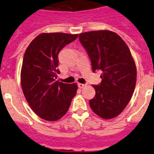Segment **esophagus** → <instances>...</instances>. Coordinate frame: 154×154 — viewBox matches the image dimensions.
<instances>
[{
  "instance_id": "obj_1",
  "label": "esophagus",
  "mask_w": 154,
  "mask_h": 154,
  "mask_svg": "<svg viewBox=\"0 0 154 154\" xmlns=\"http://www.w3.org/2000/svg\"><path fill=\"white\" fill-rule=\"evenodd\" d=\"M85 85H86V84L78 83V86H79V88H80V89H82V88H83V87H85Z\"/></svg>"
}]
</instances>
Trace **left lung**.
<instances>
[{
  "label": "left lung",
  "mask_w": 154,
  "mask_h": 154,
  "mask_svg": "<svg viewBox=\"0 0 154 154\" xmlns=\"http://www.w3.org/2000/svg\"><path fill=\"white\" fill-rule=\"evenodd\" d=\"M79 38L90 58L92 71L101 72V82L92 85L96 96L89 100V106L100 117L112 119L127 106L135 89L137 68L131 52L112 31H89Z\"/></svg>",
  "instance_id": "left-lung-1"
}]
</instances>
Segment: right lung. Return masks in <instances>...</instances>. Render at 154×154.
<instances>
[{
    "instance_id": "obj_1",
    "label": "right lung",
    "mask_w": 154,
    "mask_h": 154,
    "mask_svg": "<svg viewBox=\"0 0 154 154\" xmlns=\"http://www.w3.org/2000/svg\"><path fill=\"white\" fill-rule=\"evenodd\" d=\"M78 35L42 33L27 48L23 58L21 83L27 102L42 119L56 121L69 110L77 84L57 81L58 53Z\"/></svg>"
}]
</instances>
